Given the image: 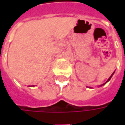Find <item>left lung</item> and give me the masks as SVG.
I'll list each match as a JSON object with an SVG mask.
<instances>
[{"label": "left lung", "instance_id": "1", "mask_svg": "<svg viewBox=\"0 0 125 125\" xmlns=\"http://www.w3.org/2000/svg\"><path fill=\"white\" fill-rule=\"evenodd\" d=\"M114 72H113V74H111V76H110V77L108 78V79L107 80V81H106V83H104V84H102V85H104V84H106V83H107V82H108V81H110V79H111V77H112V76H113V74H114ZM102 85H101V86H102Z\"/></svg>", "mask_w": 125, "mask_h": 125}]
</instances>
